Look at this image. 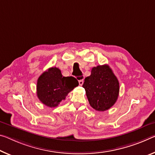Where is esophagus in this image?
Wrapping results in <instances>:
<instances>
[{
    "label": "esophagus",
    "mask_w": 155,
    "mask_h": 155,
    "mask_svg": "<svg viewBox=\"0 0 155 155\" xmlns=\"http://www.w3.org/2000/svg\"><path fill=\"white\" fill-rule=\"evenodd\" d=\"M78 83H79L80 85H82L83 84V79L78 81Z\"/></svg>",
    "instance_id": "obj_1"
}]
</instances>
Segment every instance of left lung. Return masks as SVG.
I'll return each instance as SVG.
<instances>
[{
	"instance_id": "8db88e82",
	"label": "left lung",
	"mask_w": 155,
	"mask_h": 155,
	"mask_svg": "<svg viewBox=\"0 0 155 155\" xmlns=\"http://www.w3.org/2000/svg\"><path fill=\"white\" fill-rule=\"evenodd\" d=\"M85 88L91 107L97 111H105L116 103L119 93V83L107 65H98L85 78Z\"/></svg>"
}]
</instances>
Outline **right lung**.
Listing matches in <instances>:
<instances>
[{
  "label": "right lung",
  "mask_w": 155,
  "mask_h": 155,
  "mask_svg": "<svg viewBox=\"0 0 155 155\" xmlns=\"http://www.w3.org/2000/svg\"><path fill=\"white\" fill-rule=\"evenodd\" d=\"M78 85V81L73 77H63L57 68H50L41 74L37 81V97L47 106H58L65 100L68 94Z\"/></svg>",
  "instance_id": "right-lung-1"
}]
</instances>
